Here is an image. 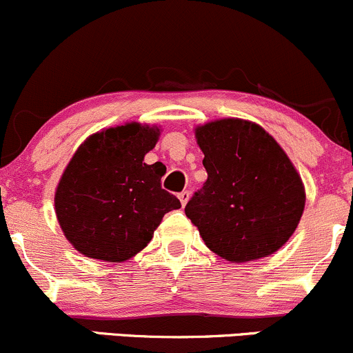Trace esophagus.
<instances>
[{
  "label": "esophagus",
  "mask_w": 353,
  "mask_h": 353,
  "mask_svg": "<svg viewBox=\"0 0 353 353\" xmlns=\"http://www.w3.org/2000/svg\"><path fill=\"white\" fill-rule=\"evenodd\" d=\"M178 199H180L181 205H185V203L188 202V199H190V192H188V190L180 192V194H178Z\"/></svg>",
  "instance_id": "obj_1"
}]
</instances>
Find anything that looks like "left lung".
Wrapping results in <instances>:
<instances>
[{"label":"left lung","instance_id":"1","mask_svg":"<svg viewBox=\"0 0 353 353\" xmlns=\"http://www.w3.org/2000/svg\"><path fill=\"white\" fill-rule=\"evenodd\" d=\"M195 136L207 180L185 214L205 245L238 263L277 252L296 231L306 201L284 150L241 119L205 123Z\"/></svg>","mask_w":353,"mask_h":353}]
</instances>
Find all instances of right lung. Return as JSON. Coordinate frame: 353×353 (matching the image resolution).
<instances>
[{"label":"right lung","instance_id":"1","mask_svg":"<svg viewBox=\"0 0 353 353\" xmlns=\"http://www.w3.org/2000/svg\"><path fill=\"white\" fill-rule=\"evenodd\" d=\"M158 129L125 123L93 134L69 161L56 192V214L83 255L123 261L151 241L163 216L181 203L161 188L163 163L146 165Z\"/></svg>","mask_w":353,"mask_h":353}]
</instances>
